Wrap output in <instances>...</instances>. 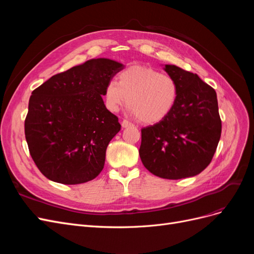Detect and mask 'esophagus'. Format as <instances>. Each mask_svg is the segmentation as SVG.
<instances>
[{
	"mask_svg": "<svg viewBox=\"0 0 254 254\" xmlns=\"http://www.w3.org/2000/svg\"><path fill=\"white\" fill-rule=\"evenodd\" d=\"M129 126H132V123L128 122L127 120H123V122H122V127H123V128H127V127H129Z\"/></svg>",
	"mask_w": 254,
	"mask_h": 254,
	"instance_id": "obj_1",
	"label": "esophagus"
}]
</instances>
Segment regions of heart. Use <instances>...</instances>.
<instances>
[{"label":"heart","instance_id":"1","mask_svg":"<svg viewBox=\"0 0 254 254\" xmlns=\"http://www.w3.org/2000/svg\"><path fill=\"white\" fill-rule=\"evenodd\" d=\"M178 86L171 76L155 68L131 65L120 72L118 81L110 80L104 89L106 108L118 112L127 102L130 113L143 124H156L174 109Z\"/></svg>","mask_w":254,"mask_h":254}]
</instances>
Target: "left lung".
Segmentation results:
<instances>
[{"mask_svg": "<svg viewBox=\"0 0 254 254\" xmlns=\"http://www.w3.org/2000/svg\"><path fill=\"white\" fill-rule=\"evenodd\" d=\"M163 68L178 86V97L164 120L142 128L139 153L160 178L194 177L210 164L220 139L217 95L197 74L174 64Z\"/></svg>", "mask_w": 254, "mask_h": 254, "instance_id": "obj_1", "label": "left lung"}]
</instances>
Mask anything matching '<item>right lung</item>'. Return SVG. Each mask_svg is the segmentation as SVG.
<instances>
[{
  "label": "right lung",
  "mask_w": 254,
  "mask_h": 254,
  "mask_svg": "<svg viewBox=\"0 0 254 254\" xmlns=\"http://www.w3.org/2000/svg\"><path fill=\"white\" fill-rule=\"evenodd\" d=\"M124 67L108 58L90 59L32 92L25 139L48 179L79 184L103 171L107 146L121 130L118 117L104 104V89Z\"/></svg>",
  "instance_id": "1"
}]
</instances>
